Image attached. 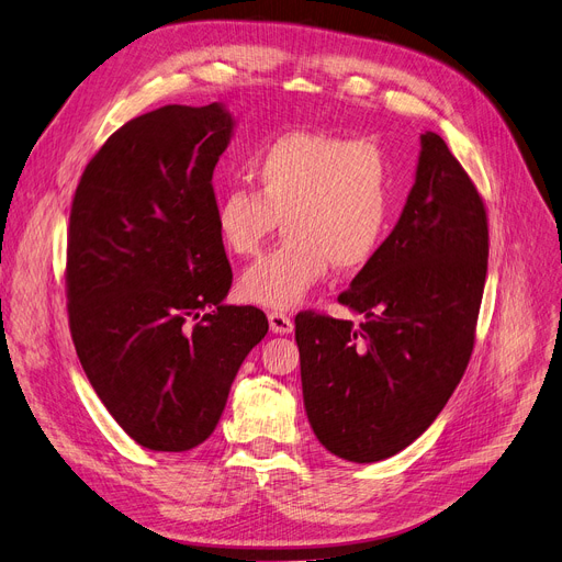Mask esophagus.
<instances>
[{"label":"esophagus","instance_id":"obj_1","mask_svg":"<svg viewBox=\"0 0 562 562\" xmlns=\"http://www.w3.org/2000/svg\"><path fill=\"white\" fill-rule=\"evenodd\" d=\"M267 321H269V329H272L274 334L293 331V321H290V316H285V313H281V311H269Z\"/></svg>","mask_w":562,"mask_h":562}]
</instances>
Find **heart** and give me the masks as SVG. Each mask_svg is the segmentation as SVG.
Masks as SVG:
<instances>
[{
    "label": "heart",
    "mask_w": 562,
    "mask_h": 562,
    "mask_svg": "<svg viewBox=\"0 0 562 562\" xmlns=\"http://www.w3.org/2000/svg\"><path fill=\"white\" fill-rule=\"evenodd\" d=\"M258 189H223L214 205L221 244L256 256L285 223L288 239L239 279L241 300L293 308L334 265L357 272L373 260L394 210L387 151L373 140L325 131H290L251 159Z\"/></svg>",
    "instance_id": "b5f03b06"
}]
</instances>
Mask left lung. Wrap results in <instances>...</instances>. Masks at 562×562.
<instances>
[{
  "mask_svg": "<svg viewBox=\"0 0 562 562\" xmlns=\"http://www.w3.org/2000/svg\"><path fill=\"white\" fill-rule=\"evenodd\" d=\"M390 237L339 302L364 321L295 318L308 424L334 457L373 463L415 442L457 390L475 344L488 226L482 198L434 131Z\"/></svg>",
  "mask_w": 562,
  "mask_h": 562,
  "instance_id": "left-lung-1",
  "label": "left lung"
}]
</instances>
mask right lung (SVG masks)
Instances as JSON below:
<instances>
[{
    "mask_svg": "<svg viewBox=\"0 0 562 562\" xmlns=\"http://www.w3.org/2000/svg\"><path fill=\"white\" fill-rule=\"evenodd\" d=\"M235 120L223 103L126 122L76 189L66 293L80 364L122 429L154 452L205 442L244 357L269 329L233 306L212 175Z\"/></svg>",
    "mask_w": 562,
    "mask_h": 562,
    "instance_id": "add662e5",
    "label": "right lung"
}]
</instances>
